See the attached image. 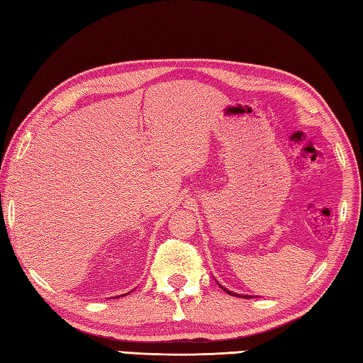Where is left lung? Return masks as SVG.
<instances>
[{"label": "left lung", "instance_id": "left-lung-1", "mask_svg": "<svg viewBox=\"0 0 363 363\" xmlns=\"http://www.w3.org/2000/svg\"><path fill=\"white\" fill-rule=\"evenodd\" d=\"M222 287V286H220ZM223 289V291L225 292H227L228 295H235V296H244V298H252V296H250V295H239V294H235V292H231V291H228V289H225V287H222Z\"/></svg>", "mask_w": 363, "mask_h": 363}]
</instances>
